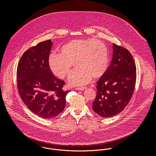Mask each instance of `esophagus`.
I'll return each instance as SVG.
<instances>
[{"label": "esophagus", "instance_id": "esophagus-1", "mask_svg": "<svg viewBox=\"0 0 156 156\" xmlns=\"http://www.w3.org/2000/svg\"><path fill=\"white\" fill-rule=\"evenodd\" d=\"M76 90H83L84 89H86V86H83V87H77L75 88Z\"/></svg>", "mask_w": 156, "mask_h": 156}]
</instances>
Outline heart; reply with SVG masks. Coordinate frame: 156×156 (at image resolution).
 Segmentation results:
<instances>
[{"label":"heart","mask_w":156,"mask_h":156,"mask_svg":"<svg viewBox=\"0 0 156 156\" xmlns=\"http://www.w3.org/2000/svg\"><path fill=\"white\" fill-rule=\"evenodd\" d=\"M75 62L78 67L72 72L69 82L72 85L86 84L91 76L97 78L106 72L108 48L101 41L95 39H73L61 47V53H53L48 59L51 70L61 78L69 75Z\"/></svg>","instance_id":"b5f03b06"}]
</instances>
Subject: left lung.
I'll use <instances>...</instances> for the list:
<instances>
[{
  "label": "left lung",
  "mask_w": 156,
  "mask_h": 156,
  "mask_svg": "<svg viewBox=\"0 0 156 156\" xmlns=\"http://www.w3.org/2000/svg\"><path fill=\"white\" fill-rule=\"evenodd\" d=\"M113 56L105 73L97 82L93 110L103 117L121 112L130 101L136 82V66L131 53L113 44Z\"/></svg>",
  "instance_id": "left-lung-1"
}]
</instances>
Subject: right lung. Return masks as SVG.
<instances>
[{"label":"right lung","mask_w":156,"mask_h":156,"mask_svg":"<svg viewBox=\"0 0 156 156\" xmlns=\"http://www.w3.org/2000/svg\"><path fill=\"white\" fill-rule=\"evenodd\" d=\"M53 43L41 42L27 50L17 68L19 94L27 108L42 119H52L62 112L66 97L70 90H64L65 82L53 75L48 59Z\"/></svg>","instance_id":"obj_1"}]
</instances>
